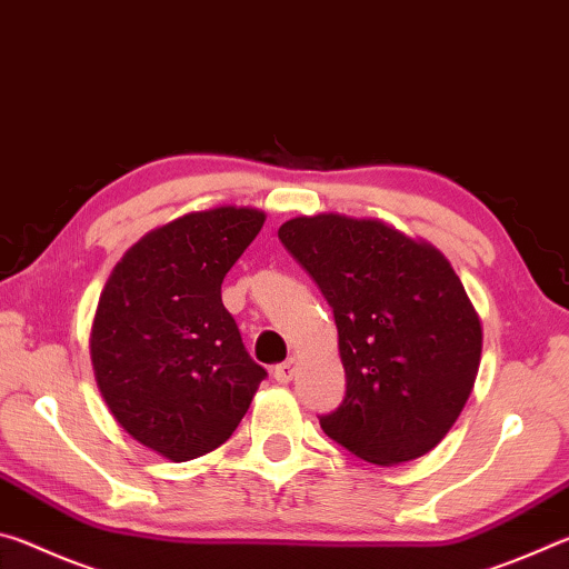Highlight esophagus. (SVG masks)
Returning <instances> with one entry per match:
<instances>
[{
    "label": "esophagus",
    "instance_id": "1",
    "mask_svg": "<svg viewBox=\"0 0 569 569\" xmlns=\"http://www.w3.org/2000/svg\"><path fill=\"white\" fill-rule=\"evenodd\" d=\"M296 359H293V356H291V359H286L283 363H278L276 366V369H273V377H276V381L278 383H288V381H291L293 377H296Z\"/></svg>",
    "mask_w": 569,
    "mask_h": 569
}]
</instances>
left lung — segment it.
I'll list each match as a JSON object with an SVG mask.
<instances>
[{
    "label": "left lung",
    "instance_id": "1",
    "mask_svg": "<svg viewBox=\"0 0 569 569\" xmlns=\"http://www.w3.org/2000/svg\"><path fill=\"white\" fill-rule=\"evenodd\" d=\"M278 238L339 329L346 397L321 429L379 467L427 455L459 419L481 359V321L455 268L371 218L301 216Z\"/></svg>",
    "mask_w": 569,
    "mask_h": 569
}]
</instances>
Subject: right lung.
I'll return each mask as SVG.
<instances>
[{
	"label": "right lung",
	"instance_id": "right-lung-1",
	"mask_svg": "<svg viewBox=\"0 0 569 569\" xmlns=\"http://www.w3.org/2000/svg\"><path fill=\"white\" fill-rule=\"evenodd\" d=\"M263 220L236 206L188 213L142 236L104 283L94 381L120 427L170 461L228 441L266 379L220 298Z\"/></svg>",
	"mask_w": 569,
	"mask_h": 569
}]
</instances>
